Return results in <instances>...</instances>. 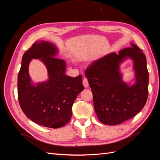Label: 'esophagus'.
Instances as JSON below:
<instances>
[{"mask_svg": "<svg viewBox=\"0 0 160 160\" xmlns=\"http://www.w3.org/2000/svg\"><path fill=\"white\" fill-rule=\"evenodd\" d=\"M83 84L85 88H88V85H89L88 78H86V77H85V78L83 79Z\"/></svg>", "mask_w": 160, "mask_h": 160, "instance_id": "1", "label": "esophagus"}]
</instances>
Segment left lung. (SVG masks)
I'll list each match as a JSON object with an SVG mask.
<instances>
[{
  "mask_svg": "<svg viewBox=\"0 0 160 160\" xmlns=\"http://www.w3.org/2000/svg\"><path fill=\"white\" fill-rule=\"evenodd\" d=\"M92 62L85 70L93 97L95 113L101 123L115 125L136 115L148 97L146 57L134 44ZM129 57L134 61L136 83L129 87L121 79L119 64Z\"/></svg>",
  "mask_w": 160,
  "mask_h": 160,
  "instance_id": "8db88e82",
  "label": "left lung"
}]
</instances>
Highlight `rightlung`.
Segmentation results:
<instances>
[{
	"instance_id": "add662e5",
	"label": "right lung",
	"mask_w": 160,
	"mask_h": 160,
	"mask_svg": "<svg viewBox=\"0 0 160 160\" xmlns=\"http://www.w3.org/2000/svg\"><path fill=\"white\" fill-rule=\"evenodd\" d=\"M57 50L49 42L36 41L22 56L18 75V99L27 117L35 123L50 128H59L68 123L72 106L77 96L84 89L82 75H65V62L55 56ZM32 58H41L46 64L50 78L34 86L28 75Z\"/></svg>"
}]
</instances>
